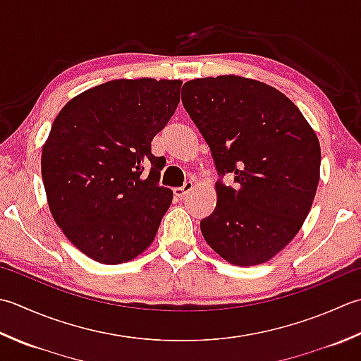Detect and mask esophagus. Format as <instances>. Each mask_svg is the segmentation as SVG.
Returning a JSON list of instances; mask_svg holds the SVG:
<instances>
[{"label": "esophagus", "instance_id": "obj_1", "mask_svg": "<svg viewBox=\"0 0 361 361\" xmlns=\"http://www.w3.org/2000/svg\"><path fill=\"white\" fill-rule=\"evenodd\" d=\"M192 188H194V183L189 180V181H186L185 185H183V186H180V188H175V189H173V192H175V195H176V197H183V195H186V194L189 192V190L192 189Z\"/></svg>", "mask_w": 361, "mask_h": 361}]
</instances>
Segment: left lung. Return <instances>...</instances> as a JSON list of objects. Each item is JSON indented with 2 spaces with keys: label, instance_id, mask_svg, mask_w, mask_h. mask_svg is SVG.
Returning a JSON list of instances; mask_svg holds the SVG:
<instances>
[{
  "label": "left lung",
  "instance_id": "8db88e82",
  "mask_svg": "<svg viewBox=\"0 0 361 361\" xmlns=\"http://www.w3.org/2000/svg\"><path fill=\"white\" fill-rule=\"evenodd\" d=\"M181 102L213 154L217 204L204 241L236 266L269 261L298 235L319 183L321 147L280 90L225 75L188 81ZM235 175V185L221 181Z\"/></svg>",
  "mask_w": 361,
  "mask_h": 361
}]
</instances>
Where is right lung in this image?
<instances>
[{"instance_id":"obj_1","label":"right lung","mask_w":361,"mask_h":361,"mask_svg":"<svg viewBox=\"0 0 361 361\" xmlns=\"http://www.w3.org/2000/svg\"><path fill=\"white\" fill-rule=\"evenodd\" d=\"M181 84L114 80L75 97L54 118L42 150L48 207L68 241L98 263L140 255L171 207L152 140L173 116Z\"/></svg>"}]
</instances>
